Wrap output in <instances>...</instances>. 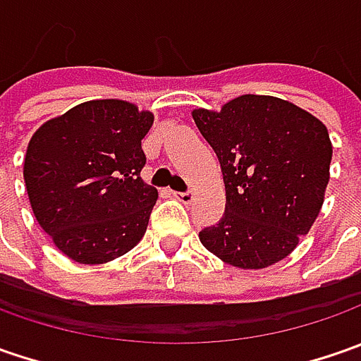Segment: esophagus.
<instances>
[{
    "label": "esophagus",
    "mask_w": 361,
    "mask_h": 361,
    "mask_svg": "<svg viewBox=\"0 0 361 361\" xmlns=\"http://www.w3.org/2000/svg\"><path fill=\"white\" fill-rule=\"evenodd\" d=\"M173 195L180 202H185V204H190V202H192V199H195L192 190H185V192H173Z\"/></svg>",
    "instance_id": "esophagus-1"
}]
</instances>
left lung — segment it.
I'll return each instance as SVG.
<instances>
[{
  "label": "left lung",
  "instance_id": "obj_1",
  "mask_svg": "<svg viewBox=\"0 0 361 361\" xmlns=\"http://www.w3.org/2000/svg\"><path fill=\"white\" fill-rule=\"evenodd\" d=\"M221 162L227 204L199 233L219 259L263 269L289 255L324 204L331 142L327 128L299 106L245 94L221 112H192Z\"/></svg>",
  "mask_w": 361,
  "mask_h": 361
}]
</instances>
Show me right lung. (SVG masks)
<instances>
[{"instance_id":"add662e5","label":"right lung","mask_w":361,"mask_h":361,"mask_svg":"<svg viewBox=\"0 0 361 361\" xmlns=\"http://www.w3.org/2000/svg\"><path fill=\"white\" fill-rule=\"evenodd\" d=\"M154 116L92 100L46 122L27 145L23 178L39 227L63 255L96 265L142 239L159 190L140 178Z\"/></svg>"}]
</instances>
